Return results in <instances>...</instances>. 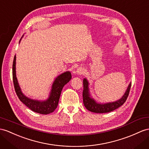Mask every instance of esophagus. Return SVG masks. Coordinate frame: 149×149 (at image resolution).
I'll list each match as a JSON object with an SVG mask.
<instances>
[{
  "label": "esophagus",
  "instance_id": "1",
  "mask_svg": "<svg viewBox=\"0 0 149 149\" xmlns=\"http://www.w3.org/2000/svg\"><path fill=\"white\" fill-rule=\"evenodd\" d=\"M84 73V68L82 67H79L77 70V74L79 75H82Z\"/></svg>",
  "mask_w": 149,
  "mask_h": 149
}]
</instances>
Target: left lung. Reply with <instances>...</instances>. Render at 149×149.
I'll return each instance as SVG.
<instances>
[{
	"mask_svg": "<svg viewBox=\"0 0 149 149\" xmlns=\"http://www.w3.org/2000/svg\"><path fill=\"white\" fill-rule=\"evenodd\" d=\"M89 83L87 82V79H84L83 81V92H82V97H83V102L84 105L86 109L89 111L96 113H109L112 111H114L120 107L121 106L123 105L129 95L130 90L131 88L132 84L130 83L129 84L128 88L127 89L123 96L122 97L120 100L117 101L113 102H109V103L106 104H99L95 101L93 99L90 97V95L89 93V87H88Z\"/></svg>",
	"mask_w": 149,
	"mask_h": 149,
	"instance_id": "1",
	"label": "left lung"
}]
</instances>
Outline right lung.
<instances>
[{
    "label": "right lung",
    "mask_w": 149,
    "mask_h": 149,
    "mask_svg": "<svg viewBox=\"0 0 149 149\" xmlns=\"http://www.w3.org/2000/svg\"><path fill=\"white\" fill-rule=\"evenodd\" d=\"M72 75L70 72H66L57 77L52 86L49 98L47 101H38L31 100L21 92V90L16 75V55L14 56L13 64V79L15 91L20 101L33 111L40 114H47L53 112L58 104L59 98L63 86L70 81Z\"/></svg>",
    "instance_id": "add662e5"
}]
</instances>
